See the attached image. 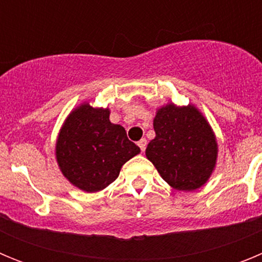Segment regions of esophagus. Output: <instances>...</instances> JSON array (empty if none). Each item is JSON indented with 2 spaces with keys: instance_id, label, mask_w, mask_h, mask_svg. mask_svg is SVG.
<instances>
[{
  "instance_id": "obj_1",
  "label": "esophagus",
  "mask_w": 262,
  "mask_h": 262,
  "mask_svg": "<svg viewBox=\"0 0 262 262\" xmlns=\"http://www.w3.org/2000/svg\"><path fill=\"white\" fill-rule=\"evenodd\" d=\"M138 145L140 147V149H142V152L145 151V147H147V140L145 139H140L138 142Z\"/></svg>"
}]
</instances>
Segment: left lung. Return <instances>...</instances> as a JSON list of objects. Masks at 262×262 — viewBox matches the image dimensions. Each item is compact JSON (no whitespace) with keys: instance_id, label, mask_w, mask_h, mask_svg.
Returning a JSON list of instances; mask_svg holds the SVG:
<instances>
[{"instance_id":"left-lung-1","label":"left lung","mask_w":262,"mask_h":262,"mask_svg":"<svg viewBox=\"0 0 262 262\" xmlns=\"http://www.w3.org/2000/svg\"><path fill=\"white\" fill-rule=\"evenodd\" d=\"M156 136L145 149L164 181L176 190L194 191L209 181L216 166L214 129L193 103L169 102L156 108Z\"/></svg>"}]
</instances>
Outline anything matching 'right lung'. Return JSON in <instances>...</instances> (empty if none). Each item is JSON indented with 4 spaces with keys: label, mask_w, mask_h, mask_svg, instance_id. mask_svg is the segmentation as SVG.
<instances>
[{
    "label": "right lung",
    "mask_w": 262,
    "mask_h": 262,
    "mask_svg": "<svg viewBox=\"0 0 262 262\" xmlns=\"http://www.w3.org/2000/svg\"><path fill=\"white\" fill-rule=\"evenodd\" d=\"M140 154L126 129L110 122V108L80 103L66 118L55 156L62 176L80 190L97 193L118 178L120 168Z\"/></svg>",
    "instance_id": "obj_1"
}]
</instances>
